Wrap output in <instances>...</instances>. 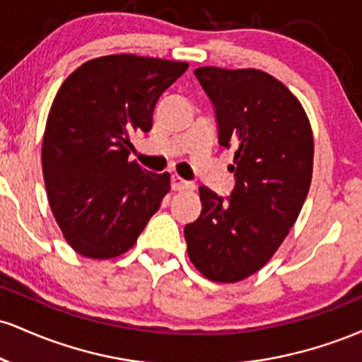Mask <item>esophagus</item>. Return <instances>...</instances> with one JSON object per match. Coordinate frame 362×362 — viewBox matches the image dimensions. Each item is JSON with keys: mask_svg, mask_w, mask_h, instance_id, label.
I'll use <instances>...</instances> for the list:
<instances>
[{"mask_svg": "<svg viewBox=\"0 0 362 362\" xmlns=\"http://www.w3.org/2000/svg\"><path fill=\"white\" fill-rule=\"evenodd\" d=\"M192 184H190V182H187V180H184V178L182 177H178V175H172V189L173 190H185V189H192Z\"/></svg>", "mask_w": 362, "mask_h": 362, "instance_id": "34e87169", "label": "esophagus"}]
</instances>
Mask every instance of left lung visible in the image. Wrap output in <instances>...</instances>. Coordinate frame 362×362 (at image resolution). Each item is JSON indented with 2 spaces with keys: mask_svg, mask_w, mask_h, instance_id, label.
Returning a JSON list of instances; mask_svg holds the SVG:
<instances>
[{
  "mask_svg": "<svg viewBox=\"0 0 362 362\" xmlns=\"http://www.w3.org/2000/svg\"><path fill=\"white\" fill-rule=\"evenodd\" d=\"M194 74L214 105L219 144L235 153V189L226 201L199 189L187 253L207 279L238 282L271 260L296 223L313 173V132L300 100L269 73L204 66Z\"/></svg>",
  "mask_w": 362,
  "mask_h": 362,
  "instance_id": "8db88e82",
  "label": "left lung"
}]
</instances>
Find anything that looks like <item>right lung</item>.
<instances>
[{
	"label": "right lung",
	"mask_w": 362,
	"mask_h": 362,
	"mask_svg": "<svg viewBox=\"0 0 362 362\" xmlns=\"http://www.w3.org/2000/svg\"><path fill=\"white\" fill-rule=\"evenodd\" d=\"M178 61L112 54L86 61L54 98L42 141L49 206L66 242L88 259H114L136 243L170 190V175L129 161L134 132H149Z\"/></svg>",
	"instance_id": "1"
}]
</instances>
